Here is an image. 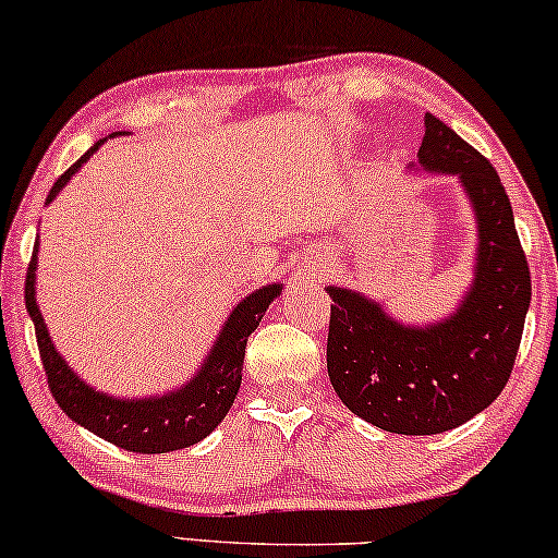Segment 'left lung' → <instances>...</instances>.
Segmentation results:
<instances>
[{
  "instance_id": "obj_1",
  "label": "left lung",
  "mask_w": 558,
  "mask_h": 558,
  "mask_svg": "<svg viewBox=\"0 0 558 558\" xmlns=\"http://www.w3.org/2000/svg\"><path fill=\"white\" fill-rule=\"evenodd\" d=\"M417 166L459 177L476 215L474 281L456 313L402 325L361 292L328 287L330 385L353 415L402 436L459 428L497 400L531 305V271L495 166L436 114H425Z\"/></svg>"
}]
</instances>
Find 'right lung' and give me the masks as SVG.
<instances>
[{
	"label": "right lung",
	"mask_w": 558,
	"mask_h": 558,
	"mask_svg": "<svg viewBox=\"0 0 558 558\" xmlns=\"http://www.w3.org/2000/svg\"><path fill=\"white\" fill-rule=\"evenodd\" d=\"M105 141L107 137L94 143L69 171H63L56 179L53 190L48 192V205L66 186L69 179L82 169V163L89 161L92 154H97ZM35 269H38V243H35L31 266H27L25 307L33 317L50 395L71 421L92 430L94 436L133 453H169L179 451V448H190L207 438L222 423L238 389H241L248 336L258 328L274 296L281 292V284H266L245 296L243 302H238L222 325L215 345L209 349L205 364L184 387L161 397H141V400L122 397L120 400V397L97 392L84 379H78L66 361L61 359V353L56 351L46 323H43L38 302H35Z\"/></svg>",
	"instance_id": "add662e5"
}]
</instances>
